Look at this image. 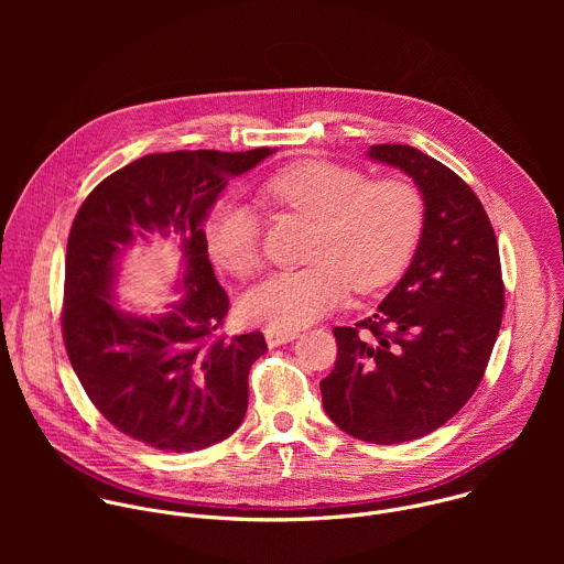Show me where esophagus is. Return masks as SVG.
<instances>
[{
    "label": "esophagus",
    "instance_id": "esophagus-1",
    "mask_svg": "<svg viewBox=\"0 0 564 564\" xmlns=\"http://www.w3.org/2000/svg\"><path fill=\"white\" fill-rule=\"evenodd\" d=\"M299 337L296 330H274V328H265V341L270 348H276V346H283V344H290Z\"/></svg>",
    "mask_w": 564,
    "mask_h": 564
}]
</instances>
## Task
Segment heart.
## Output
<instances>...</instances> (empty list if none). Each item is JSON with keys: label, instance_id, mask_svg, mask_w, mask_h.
I'll use <instances>...</instances> for the list:
<instances>
[{"label": "heart", "instance_id": "1", "mask_svg": "<svg viewBox=\"0 0 564 564\" xmlns=\"http://www.w3.org/2000/svg\"><path fill=\"white\" fill-rule=\"evenodd\" d=\"M274 205L316 220L310 261L254 285L240 312L274 330H296L335 310L350 288L368 292L392 281L411 259L424 225L420 189L404 178L368 181L366 174L307 160L263 185ZM212 259L246 279L261 268V218L238 196H223L205 220Z\"/></svg>", "mask_w": 564, "mask_h": 564}]
</instances>
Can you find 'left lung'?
<instances>
[{"label": "left lung", "instance_id": "obj_1", "mask_svg": "<svg viewBox=\"0 0 564 564\" xmlns=\"http://www.w3.org/2000/svg\"><path fill=\"white\" fill-rule=\"evenodd\" d=\"M368 158L413 178L422 236L379 312L333 330L337 364L318 386L341 431L401 444L446 424L479 386L502 324L505 283L491 220L455 172L409 144H372Z\"/></svg>", "mask_w": 564, "mask_h": 564}]
</instances>
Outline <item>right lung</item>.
I'll return each instance as SVG.
<instances>
[{"label":"right lung","mask_w":564,"mask_h":564,"mask_svg":"<svg viewBox=\"0 0 564 564\" xmlns=\"http://www.w3.org/2000/svg\"><path fill=\"white\" fill-rule=\"evenodd\" d=\"M276 149L149 153L105 178L79 207L66 243L62 337L94 406L124 435L170 453L227 440L248 411L261 333L218 335L229 299L214 276L203 223L225 185ZM173 236L182 299L163 315L119 307V259L145 236Z\"/></svg>","instance_id":"1"}]
</instances>
